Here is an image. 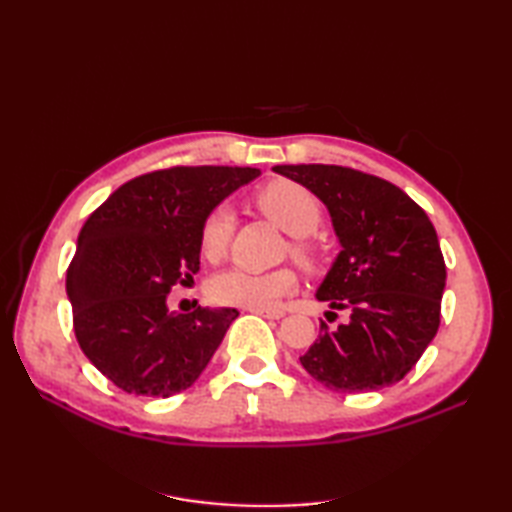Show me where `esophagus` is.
<instances>
[{
	"mask_svg": "<svg viewBox=\"0 0 512 512\" xmlns=\"http://www.w3.org/2000/svg\"><path fill=\"white\" fill-rule=\"evenodd\" d=\"M248 312L259 314V317H266V319H281L286 314L284 310H279V308H248Z\"/></svg>",
	"mask_w": 512,
	"mask_h": 512,
	"instance_id": "34e87169",
	"label": "esophagus"
}]
</instances>
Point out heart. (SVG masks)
I'll return each mask as SVG.
<instances>
[{
  "instance_id": "obj_1",
  "label": "heart",
  "mask_w": 512,
  "mask_h": 512,
  "mask_svg": "<svg viewBox=\"0 0 512 512\" xmlns=\"http://www.w3.org/2000/svg\"><path fill=\"white\" fill-rule=\"evenodd\" d=\"M255 204L279 228L295 237L290 246L292 257L299 259L303 266L317 264V246L308 239L323 220V206L317 195L295 180H273L257 191ZM233 231V211L228 206H215L200 226V253L204 259H209L211 264L222 262ZM295 286L297 277L290 268H275L266 273L231 268L211 281V297L224 306L270 308L295 290Z\"/></svg>"
}]
</instances>
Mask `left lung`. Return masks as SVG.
<instances>
[{"instance_id": "left-lung-1", "label": "left lung", "mask_w": 512, "mask_h": 512, "mask_svg": "<svg viewBox=\"0 0 512 512\" xmlns=\"http://www.w3.org/2000/svg\"><path fill=\"white\" fill-rule=\"evenodd\" d=\"M328 206L341 253L317 290L347 314L299 361L323 387L361 394L398 383L440 328L447 266L431 220L383 178L339 165H277Z\"/></svg>"}]
</instances>
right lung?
<instances>
[{
  "label": "right lung",
  "mask_w": 512,
  "mask_h": 512,
  "mask_svg": "<svg viewBox=\"0 0 512 512\" xmlns=\"http://www.w3.org/2000/svg\"><path fill=\"white\" fill-rule=\"evenodd\" d=\"M250 167H171L118 187L76 242L65 290L83 354L134 396L169 398L209 365L235 308H167L173 286L200 270V226L226 195L255 180Z\"/></svg>",
  "instance_id": "right-lung-1"
}]
</instances>
